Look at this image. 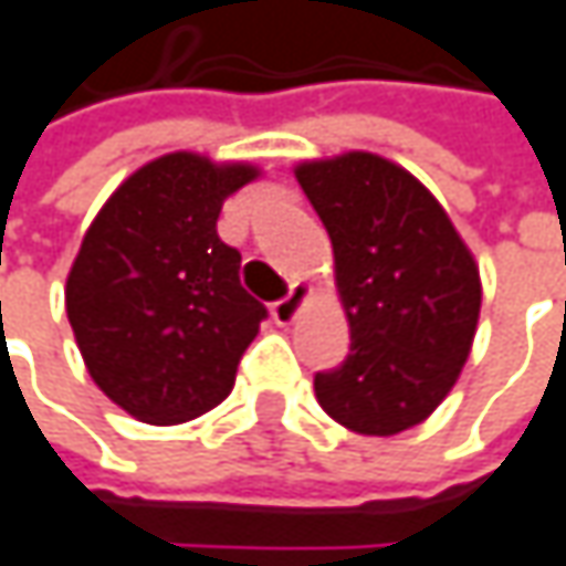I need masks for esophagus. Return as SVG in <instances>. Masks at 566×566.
<instances>
[{"mask_svg":"<svg viewBox=\"0 0 566 566\" xmlns=\"http://www.w3.org/2000/svg\"><path fill=\"white\" fill-rule=\"evenodd\" d=\"M308 293H312V290H308L305 283H293V286H290V293H286L283 300H276V303L270 305L273 322H276V325H290V322L300 315V305L308 300Z\"/></svg>","mask_w":566,"mask_h":566,"instance_id":"obj_1","label":"esophagus"}]
</instances>
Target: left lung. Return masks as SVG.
Returning <instances> with one entry per match:
<instances>
[{"label": "left lung", "instance_id": "8db88e82", "mask_svg": "<svg viewBox=\"0 0 566 566\" xmlns=\"http://www.w3.org/2000/svg\"><path fill=\"white\" fill-rule=\"evenodd\" d=\"M296 180L332 238L350 325L342 367L315 374L318 406L357 434H399L461 377L483 296L476 261L441 202L386 157L305 160Z\"/></svg>", "mask_w": 566, "mask_h": 566}]
</instances>
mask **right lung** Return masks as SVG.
I'll list each match as a JSON object with an SVG mask.
<instances>
[{
  "mask_svg": "<svg viewBox=\"0 0 566 566\" xmlns=\"http://www.w3.org/2000/svg\"><path fill=\"white\" fill-rule=\"evenodd\" d=\"M258 174L164 154L122 182L83 234L66 318L90 377L138 422H189L219 406L258 338L266 308L216 231L224 199Z\"/></svg>",
  "mask_w": 566,
  "mask_h": 566,
  "instance_id": "add662e5",
  "label": "right lung"
}]
</instances>
